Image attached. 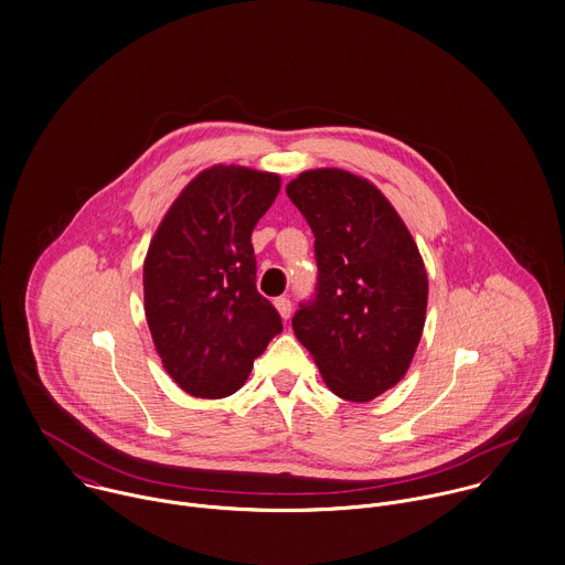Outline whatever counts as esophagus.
Here are the masks:
<instances>
[{
    "mask_svg": "<svg viewBox=\"0 0 565 565\" xmlns=\"http://www.w3.org/2000/svg\"><path fill=\"white\" fill-rule=\"evenodd\" d=\"M274 305H276L278 313H280L285 320H289V316H291V309H294L291 300H289L287 296H280V298H276V300H274Z\"/></svg>",
    "mask_w": 565,
    "mask_h": 565,
    "instance_id": "1",
    "label": "esophagus"
}]
</instances>
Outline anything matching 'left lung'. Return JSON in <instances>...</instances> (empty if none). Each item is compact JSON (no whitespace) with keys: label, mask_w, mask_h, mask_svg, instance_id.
I'll return each instance as SVG.
<instances>
[{"label":"left lung","mask_w":565,"mask_h":565,"mask_svg":"<svg viewBox=\"0 0 565 565\" xmlns=\"http://www.w3.org/2000/svg\"><path fill=\"white\" fill-rule=\"evenodd\" d=\"M309 223L318 282L291 327L327 386L371 402L395 386L419 344L428 278L406 225L366 179L309 170L287 185Z\"/></svg>","instance_id":"obj_1"}]
</instances>
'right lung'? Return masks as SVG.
I'll use <instances>...</instances> for the list:
<instances>
[{
  "label": "right lung",
  "instance_id": "right-lung-1",
  "mask_svg": "<svg viewBox=\"0 0 565 565\" xmlns=\"http://www.w3.org/2000/svg\"><path fill=\"white\" fill-rule=\"evenodd\" d=\"M280 179L241 166L201 172L159 225L143 265L146 318L166 371L190 395L236 393L282 331L256 289L252 232Z\"/></svg>",
  "mask_w": 565,
  "mask_h": 565
}]
</instances>
